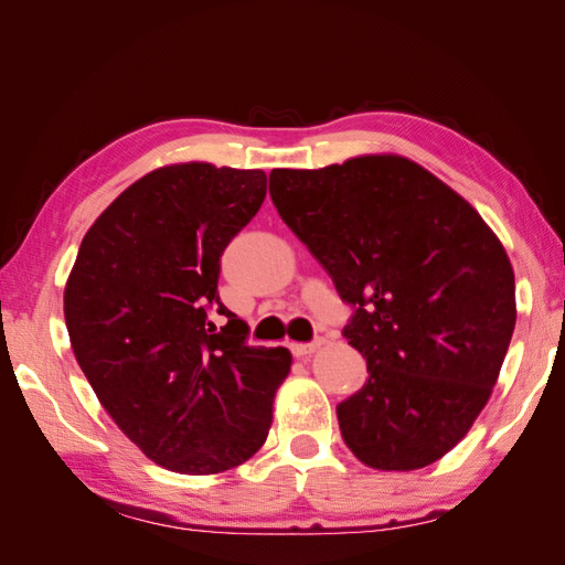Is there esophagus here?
Listing matches in <instances>:
<instances>
[{"label":"esophagus","instance_id":"esophagus-1","mask_svg":"<svg viewBox=\"0 0 565 565\" xmlns=\"http://www.w3.org/2000/svg\"><path fill=\"white\" fill-rule=\"evenodd\" d=\"M322 344H324V339H313V341H309V344H289V349H292V353L297 358H303V355L316 353Z\"/></svg>","mask_w":565,"mask_h":565}]
</instances>
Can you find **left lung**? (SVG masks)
I'll list each match as a JSON object with an SVG mask.
<instances>
[{
  "label": "left lung",
  "mask_w": 565,
  "mask_h": 565,
  "mask_svg": "<svg viewBox=\"0 0 565 565\" xmlns=\"http://www.w3.org/2000/svg\"><path fill=\"white\" fill-rule=\"evenodd\" d=\"M285 224L353 303L344 328L370 377L337 405L363 465H434L471 429L516 324L514 268L471 204L401 156L273 169Z\"/></svg>",
  "instance_id": "8db88e82"
}]
</instances>
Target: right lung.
<instances>
[{
	"mask_svg": "<svg viewBox=\"0 0 565 565\" xmlns=\"http://www.w3.org/2000/svg\"><path fill=\"white\" fill-rule=\"evenodd\" d=\"M264 198L262 169L160 167L94 221L67 276L63 313L84 377L169 471H228L266 443L292 353L247 347L216 292L221 254ZM212 308L227 318L221 331Z\"/></svg>",
	"mask_w": 565,
	"mask_h": 565,
	"instance_id": "right-lung-1",
	"label": "right lung"
}]
</instances>
